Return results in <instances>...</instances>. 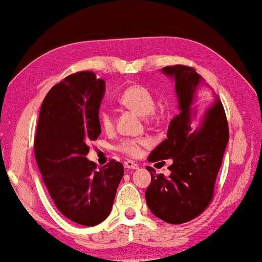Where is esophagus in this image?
Masks as SVG:
<instances>
[{
  "label": "esophagus",
  "instance_id": "obj_1",
  "mask_svg": "<svg viewBox=\"0 0 262 262\" xmlns=\"http://www.w3.org/2000/svg\"><path fill=\"white\" fill-rule=\"evenodd\" d=\"M124 167L130 168V170H137V168L139 167V165L135 162H132V160H126V162L124 163Z\"/></svg>",
  "mask_w": 262,
  "mask_h": 262
}]
</instances>
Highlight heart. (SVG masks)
I'll use <instances>...</instances> for the list:
<instances>
[{"label": "heart", "instance_id": "b5f03b06", "mask_svg": "<svg viewBox=\"0 0 262 262\" xmlns=\"http://www.w3.org/2000/svg\"><path fill=\"white\" fill-rule=\"evenodd\" d=\"M118 102L130 110L135 111L137 115L146 117L151 115L156 107L155 98L146 88L142 85H131L126 88L120 94ZM98 120L100 126L105 131H111L114 128V117L111 112L106 110H100L98 114ZM148 139H125L118 145V150L128 156L136 157L142 151V146L147 145Z\"/></svg>", "mask_w": 262, "mask_h": 262}]
</instances>
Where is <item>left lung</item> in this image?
Masks as SVG:
<instances>
[{"mask_svg": "<svg viewBox=\"0 0 262 262\" xmlns=\"http://www.w3.org/2000/svg\"><path fill=\"white\" fill-rule=\"evenodd\" d=\"M174 82L179 114L171 120L167 139L148 156L150 163L172 159L171 174H156L145 192L150 211L165 223H187L211 203L228 142L223 104L212 88L190 67L162 69Z\"/></svg>", "mask_w": 262, "mask_h": 262, "instance_id": "1", "label": "left lung"}]
</instances>
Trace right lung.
I'll list each match as a JSON object with an SVG mask.
<instances>
[{"label": "right lung", "mask_w": 262, "mask_h": 262, "mask_svg": "<svg viewBox=\"0 0 262 262\" xmlns=\"http://www.w3.org/2000/svg\"><path fill=\"white\" fill-rule=\"evenodd\" d=\"M105 82L91 71L70 75L48 92L39 111L35 157L44 185L62 214L83 226L107 218L124 176L110 160L97 168L86 158L102 128L99 107Z\"/></svg>", "instance_id": "obj_1"}]
</instances>
